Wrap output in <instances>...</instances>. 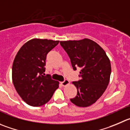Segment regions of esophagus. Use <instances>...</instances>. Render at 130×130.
I'll use <instances>...</instances> for the list:
<instances>
[{
	"mask_svg": "<svg viewBox=\"0 0 130 130\" xmlns=\"http://www.w3.org/2000/svg\"><path fill=\"white\" fill-rule=\"evenodd\" d=\"M69 84H70V81H69L68 80H66V79L61 82V85L63 86V87H65V86H66L67 85H68Z\"/></svg>",
	"mask_w": 130,
	"mask_h": 130,
	"instance_id": "34e87169",
	"label": "esophagus"
}]
</instances>
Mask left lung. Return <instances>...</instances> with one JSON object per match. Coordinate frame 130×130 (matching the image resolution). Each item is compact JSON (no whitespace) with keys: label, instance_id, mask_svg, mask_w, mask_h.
Listing matches in <instances>:
<instances>
[{"label":"left lung","instance_id":"left-lung-1","mask_svg":"<svg viewBox=\"0 0 130 130\" xmlns=\"http://www.w3.org/2000/svg\"><path fill=\"white\" fill-rule=\"evenodd\" d=\"M60 44L68 55L73 69L82 68L79 75L81 79L73 82L77 94L70 101L78 107H89L102 96L108 86L110 61L104 50L89 39L63 41Z\"/></svg>","mask_w":130,"mask_h":130}]
</instances>
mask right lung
<instances>
[{
    "instance_id": "right-lung-1",
    "label": "right lung",
    "mask_w": 130,
    "mask_h": 130,
    "mask_svg": "<svg viewBox=\"0 0 130 130\" xmlns=\"http://www.w3.org/2000/svg\"><path fill=\"white\" fill-rule=\"evenodd\" d=\"M59 41L32 39L17 53L12 67V80L18 94L28 105L40 107L50 101L59 82L45 71L48 53Z\"/></svg>"
}]
</instances>
